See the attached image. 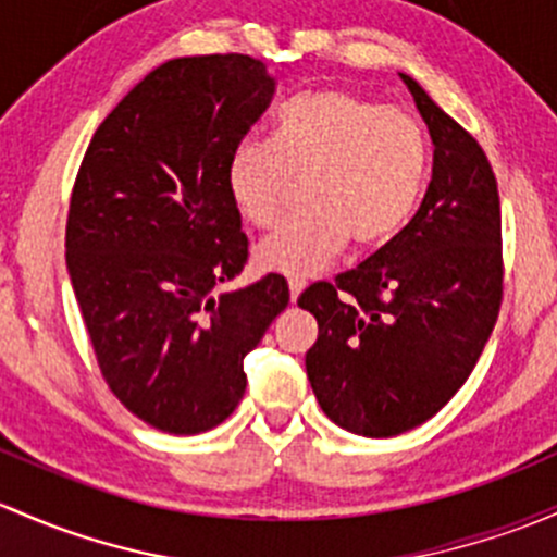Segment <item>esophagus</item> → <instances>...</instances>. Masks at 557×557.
Wrapping results in <instances>:
<instances>
[{"mask_svg": "<svg viewBox=\"0 0 557 557\" xmlns=\"http://www.w3.org/2000/svg\"><path fill=\"white\" fill-rule=\"evenodd\" d=\"M288 288H290V301H296V298L301 296V290L307 288V280L290 277V280H288Z\"/></svg>", "mask_w": 557, "mask_h": 557, "instance_id": "obj_1", "label": "esophagus"}]
</instances>
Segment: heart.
<instances>
[{"label": "heart", "mask_w": 557, "mask_h": 557, "mask_svg": "<svg viewBox=\"0 0 557 557\" xmlns=\"http://www.w3.org/2000/svg\"><path fill=\"white\" fill-rule=\"evenodd\" d=\"M426 168L417 116L349 90H314L277 111L272 140L245 136L232 146L226 189L248 224L269 230L294 178L307 175L309 208L256 248L267 272L307 277L336 259L349 234L360 245L395 237L419 208Z\"/></svg>", "instance_id": "1"}]
</instances>
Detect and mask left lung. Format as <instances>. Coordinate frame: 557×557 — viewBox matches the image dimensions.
Listing matches in <instances>:
<instances>
[{
  "label": "left lung",
  "instance_id": "obj_1",
  "mask_svg": "<svg viewBox=\"0 0 557 557\" xmlns=\"http://www.w3.org/2000/svg\"><path fill=\"white\" fill-rule=\"evenodd\" d=\"M411 90L432 146V181L408 226L298 307L318 320L307 376L333 424L392 437L435 417L475 368L502 307V208L480 144Z\"/></svg>",
  "mask_w": 557,
  "mask_h": 557
}]
</instances>
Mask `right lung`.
<instances>
[{
    "label": "right lung",
    "instance_id": "1",
    "mask_svg": "<svg viewBox=\"0 0 557 557\" xmlns=\"http://www.w3.org/2000/svg\"><path fill=\"white\" fill-rule=\"evenodd\" d=\"M272 96L250 55L173 58L98 125L74 181L66 267L98 368L171 435L232 417L245 355L290 301L280 274L215 294L248 261L226 157Z\"/></svg>",
    "mask_w": 557,
    "mask_h": 557
}]
</instances>
